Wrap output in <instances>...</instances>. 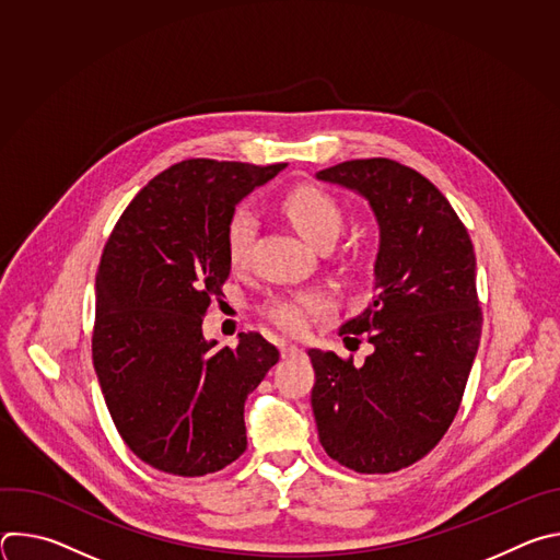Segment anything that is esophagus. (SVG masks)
I'll return each mask as SVG.
<instances>
[{"mask_svg":"<svg viewBox=\"0 0 560 560\" xmlns=\"http://www.w3.org/2000/svg\"><path fill=\"white\" fill-rule=\"evenodd\" d=\"M303 350L301 348H296V346H288V343H281V357L283 359H288V357H296V354H301Z\"/></svg>","mask_w":560,"mask_h":560,"instance_id":"esophagus-1","label":"esophagus"}]
</instances>
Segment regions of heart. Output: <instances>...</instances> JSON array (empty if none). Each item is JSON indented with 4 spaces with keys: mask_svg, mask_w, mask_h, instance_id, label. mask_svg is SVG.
I'll return each mask as SVG.
<instances>
[{
    "mask_svg": "<svg viewBox=\"0 0 560 560\" xmlns=\"http://www.w3.org/2000/svg\"><path fill=\"white\" fill-rule=\"evenodd\" d=\"M290 223L314 246L335 244L343 230V210L332 195L316 186H296L281 199ZM255 234V217L248 208H236L225 225V250L232 266H244ZM330 310V299L322 290H307L277 296L264 305L261 314L283 335L299 337L310 328L314 316Z\"/></svg>",
    "mask_w": 560,
    "mask_h": 560,
    "instance_id": "b5f03b06",
    "label": "heart"
}]
</instances>
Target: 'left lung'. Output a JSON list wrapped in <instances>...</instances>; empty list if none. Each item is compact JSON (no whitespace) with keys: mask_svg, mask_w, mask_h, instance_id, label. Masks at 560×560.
<instances>
[{"mask_svg":"<svg viewBox=\"0 0 560 560\" xmlns=\"http://www.w3.org/2000/svg\"><path fill=\"white\" fill-rule=\"evenodd\" d=\"M363 195L378 221L372 303L341 326L374 352L307 350L312 412L330 458L359 474L421 460L452 425L481 341L476 257L467 228L421 173L394 159H352L316 173Z\"/></svg>","mask_w":560,"mask_h":560,"instance_id":"left-lung-1","label":"left lung"}]
</instances>
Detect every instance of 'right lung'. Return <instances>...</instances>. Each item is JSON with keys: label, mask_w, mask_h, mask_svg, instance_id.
<instances>
[{"label": "right lung", "mask_w": 560, "mask_h": 560, "mask_svg": "<svg viewBox=\"0 0 560 560\" xmlns=\"http://www.w3.org/2000/svg\"><path fill=\"white\" fill-rule=\"evenodd\" d=\"M283 168L186 159L139 190L104 246L93 363L119 436L159 471L203 476L246 452V398L279 350L259 332L217 350L201 324L230 275L234 206Z\"/></svg>", "instance_id": "obj_1"}]
</instances>
